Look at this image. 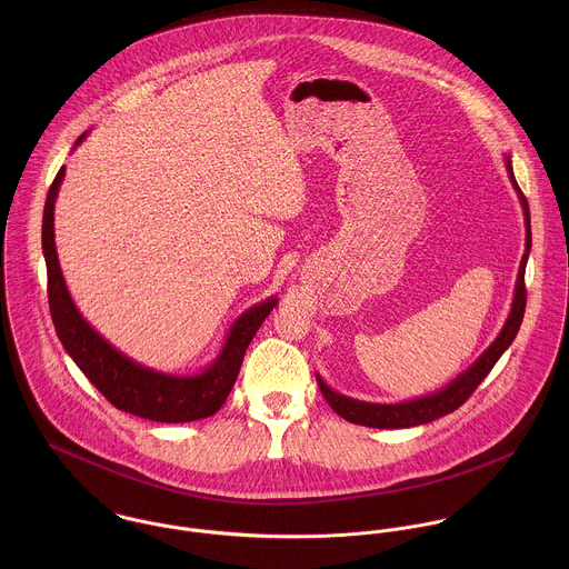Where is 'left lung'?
Returning a JSON list of instances; mask_svg holds the SVG:
<instances>
[{"instance_id": "obj_1", "label": "left lung", "mask_w": 569, "mask_h": 569, "mask_svg": "<svg viewBox=\"0 0 569 569\" xmlns=\"http://www.w3.org/2000/svg\"><path fill=\"white\" fill-rule=\"evenodd\" d=\"M506 170L508 177L519 194V201L523 206V214H526V253L521 258L519 264V273H517V284H515V298H512V309L508 313V320L501 328V332L497 335V339L488 346L487 350L480 355V359H476V363L471 368H467L456 381H451L447 388H442L440 392H433L429 397H420L413 401H403V403H366V401H357L350 397H343L339 392H332L322 377L318 375V386L325 395L326 403L332 407L341 418H346L348 422L355 425H366V427H377V429H403V427H416V425H425L431 422L445 413H451L453 409L462 406L473 392L476 388L487 379L488 372L492 370V366L497 363V359L506 352V348L512 343V339L519 332V326L523 320V311H526V262H528V253L532 247V234H530V210H528V201L521 192V188L517 186V179L512 174V166L510 158L506 156Z\"/></svg>"}]
</instances>
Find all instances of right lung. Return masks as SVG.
Instances as JSON below:
<instances>
[{
    "label": "right lung",
    "instance_id": "add662e5",
    "mask_svg": "<svg viewBox=\"0 0 569 569\" xmlns=\"http://www.w3.org/2000/svg\"><path fill=\"white\" fill-rule=\"evenodd\" d=\"M82 140L84 133L77 144H81ZM63 177L66 166H61L48 190L41 230L48 267V302L63 348L81 368L82 375L93 383V388L111 406L122 411L156 422H190L217 413L234 388L249 341L264 318L273 311L278 300L271 296L264 302L247 309L230 328L221 355L201 375L174 377L136 363L82 320L66 287L54 244V201Z\"/></svg>",
    "mask_w": 569,
    "mask_h": 569
}]
</instances>
